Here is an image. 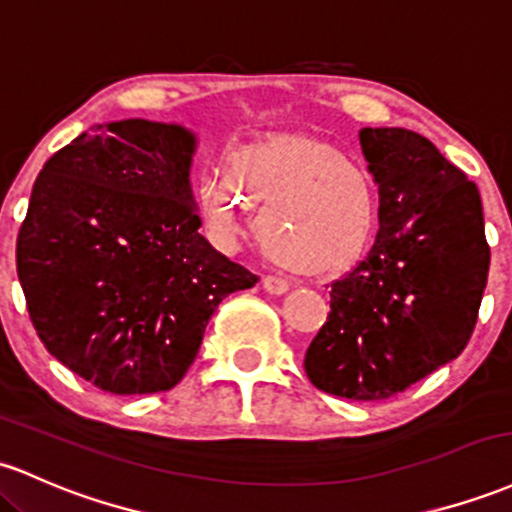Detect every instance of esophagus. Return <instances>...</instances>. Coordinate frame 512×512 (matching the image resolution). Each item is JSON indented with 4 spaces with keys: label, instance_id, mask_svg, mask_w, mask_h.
<instances>
[{
    "label": "esophagus",
    "instance_id": "34e87169",
    "mask_svg": "<svg viewBox=\"0 0 512 512\" xmlns=\"http://www.w3.org/2000/svg\"><path fill=\"white\" fill-rule=\"evenodd\" d=\"M262 289L272 296H282L289 291V282H284V279H279V277H265L262 279Z\"/></svg>",
    "mask_w": 512,
    "mask_h": 512
}]
</instances>
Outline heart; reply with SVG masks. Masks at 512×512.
Returning <instances> with one entry per match:
<instances>
[{
  "label": "heart",
  "mask_w": 512,
  "mask_h": 512,
  "mask_svg": "<svg viewBox=\"0 0 512 512\" xmlns=\"http://www.w3.org/2000/svg\"><path fill=\"white\" fill-rule=\"evenodd\" d=\"M211 243L233 250L250 206L257 240L277 265L299 274H335L367 252L379 223V189L357 157L303 136H262L226 157L196 184Z\"/></svg>",
  "instance_id": "1"
}]
</instances>
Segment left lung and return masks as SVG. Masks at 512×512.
<instances>
[{
	"instance_id": "left-lung-1",
	"label": "left lung",
	"mask_w": 512,
	"mask_h": 512,
	"mask_svg": "<svg viewBox=\"0 0 512 512\" xmlns=\"http://www.w3.org/2000/svg\"><path fill=\"white\" fill-rule=\"evenodd\" d=\"M359 145L379 187V233L333 284L303 367L320 391L381 401L462 355L491 250L479 189L428 138L362 128Z\"/></svg>"
}]
</instances>
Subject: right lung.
<instances>
[{"label": "right lung", "mask_w": 512, "mask_h": 512, "mask_svg": "<svg viewBox=\"0 0 512 512\" xmlns=\"http://www.w3.org/2000/svg\"><path fill=\"white\" fill-rule=\"evenodd\" d=\"M196 133L97 123L43 165L19 238L28 316L55 359L101 391H167L216 306L257 277L199 233Z\"/></svg>", "instance_id": "obj_1"}]
</instances>
